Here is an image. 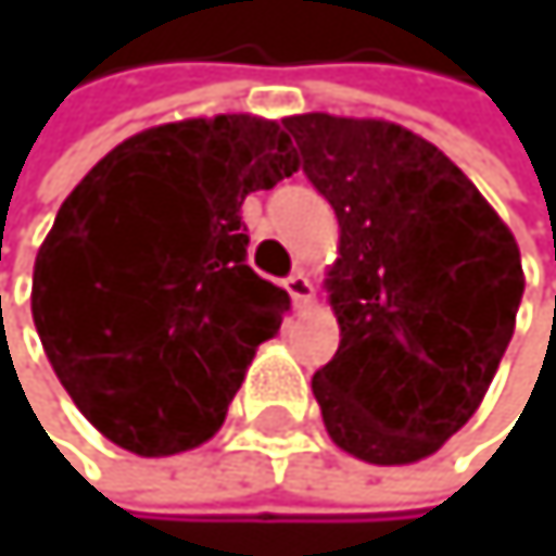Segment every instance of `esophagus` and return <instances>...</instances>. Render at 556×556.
<instances>
[{"label":"esophagus","mask_w":556,"mask_h":556,"mask_svg":"<svg viewBox=\"0 0 556 556\" xmlns=\"http://www.w3.org/2000/svg\"><path fill=\"white\" fill-rule=\"evenodd\" d=\"M287 293L293 296L296 306H306V303L313 300V283H309V276L300 273V269L290 273V276H287Z\"/></svg>","instance_id":"1"}]
</instances>
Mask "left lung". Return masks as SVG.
Masks as SVG:
<instances>
[{"label":"left lung","mask_w":556,"mask_h":556,"mask_svg":"<svg viewBox=\"0 0 556 556\" xmlns=\"http://www.w3.org/2000/svg\"><path fill=\"white\" fill-rule=\"evenodd\" d=\"M337 213L327 273L340 346L313 396L340 451L393 467L437 454L480 407L514 337V232L433 142L387 119H283Z\"/></svg>","instance_id":"1"}]
</instances>
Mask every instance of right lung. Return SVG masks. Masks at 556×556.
<instances>
[{
	"mask_svg": "<svg viewBox=\"0 0 556 556\" xmlns=\"http://www.w3.org/2000/svg\"><path fill=\"white\" fill-rule=\"evenodd\" d=\"M280 123L232 113L142 129L59 206L33 319L83 417L139 457L206 443L287 290L247 266L240 206L296 173Z\"/></svg>",
	"mask_w": 556,
	"mask_h": 556,
	"instance_id": "obj_1",
	"label": "right lung"
}]
</instances>
